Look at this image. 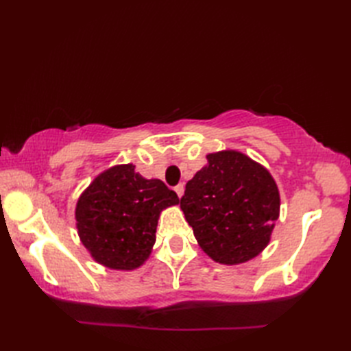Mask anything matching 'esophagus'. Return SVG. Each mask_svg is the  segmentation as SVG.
Instances as JSON below:
<instances>
[{
	"label": "esophagus",
	"mask_w": 351,
	"mask_h": 351,
	"mask_svg": "<svg viewBox=\"0 0 351 351\" xmlns=\"http://www.w3.org/2000/svg\"><path fill=\"white\" fill-rule=\"evenodd\" d=\"M175 191H176V195H178V197H182L184 196V184H180V185H176L175 187Z\"/></svg>",
	"instance_id": "esophagus-1"
}]
</instances>
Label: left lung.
Listing matches in <instances>:
<instances>
[{
	"instance_id": "8db88e82",
	"label": "left lung",
	"mask_w": 351,
	"mask_h": 351,
	"mask_svg": "<svg viewBox=\"0 0 351 351\" xmlns=\"http://www.w3.org/2000/svg\"><path fill=\"white\" fill-rule=\"evenodd\" d=\"M206 160L185 185V220L215 263H249L271 240L280 214L278 184L263 164L235 149L211 152Z\"/></svg>"
}]
</instances>
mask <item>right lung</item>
Returning a JSON list of instances; mask_svg holds the SVG:
<instances>
[{
	"instance_id": "1",
	"label": "right lung",
	"mask_w": 351,
	"mask_h": 351,
	"mask_svg": "<svg viewBox=\"0 0 351 351\" xmlns=\"http://www.w3.org/2000/svg\"><path fill=\"white\" fill-rule=\"evenodd\" d=\"M180 204L160 180L134 164H116L95 178L75 205V226L88 255L110 270L132 271L149 259L161 213Z\"/></svg>"
}]
</instances>
